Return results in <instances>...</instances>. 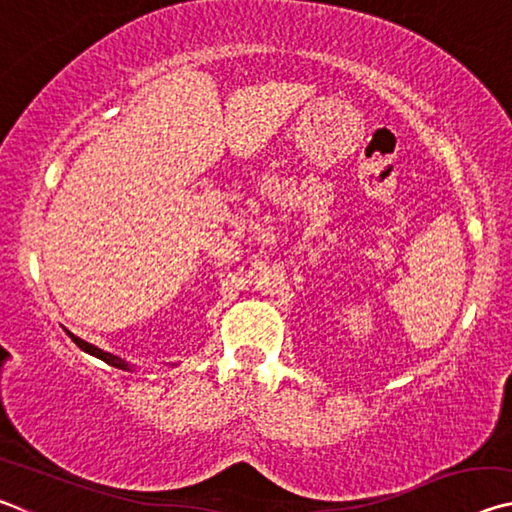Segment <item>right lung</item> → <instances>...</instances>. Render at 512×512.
Wrapping results in <instances>:
<instances>
[{
    "mask_svg": "<svg viewBox=\"0 0 512 512\" xmlns=\"http://www.w3.org/2000/svg\"><path fill=\"white\" fill-rule=\"evenodd\" d=\"M72 336V341L79 345L81 350H85L88 354H92V357H97V359H101V361H106V363H110V366H115V368H121V370H128L131 366H128L126 361H121L119 357H115V354H110V352H103V350H99V348H94V345H90V343H85L83 339H79V336H74V334H69Z\"/></svg>",
    "mask_w": 512,
    "mask_h": 512,
    "instance_id": "add662e5",
    "label": "right lung"
}]
</instances>
